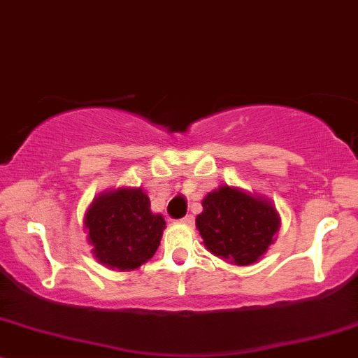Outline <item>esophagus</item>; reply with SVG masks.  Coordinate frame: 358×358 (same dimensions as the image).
<instances>
[{"label": "esophagus", "mask_w": 358, "mask_h": 358, "mask_svg": "<svg viewBox=\"0 0 358 358\" xmlns=\"http://www.w3.org/2000/svg\"><path fill=\"white\" fill-rule=\"evenodd\" d=\"M180 222L186 224V226H193V224H194V217L193 215H186V217H182V219H180Z\"/></svg>", "instance_id": "34e87169"}]
</instances>
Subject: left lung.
I'll list each match as a JSON object with an SVG mask.
<instances>
[{"mask_svg":"<svg viewBox=\"0 0 358 358\" xmlns=\"http://www.w3.org/2000/svg\"><path fill=\"white\" fill-rule=\"evenodd\" d=\"M196 227L205 248L229 264L250 265L267 252L279 229V215L265 200L222 186L206 194Z\"/></svg>","mask_w":358,"mask_h":358,"instance_id":"obj_1","label":"left lung"}]
</instances>
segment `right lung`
<instances>
[{
    "mask_svg": "<svg viewBox=\"0 0 358 358\" xmlns=\"http://www.w3.org/2000/svg\"><path fill=\"white\" fill-rule=\"evenodd\" d=\"M90 243L99 264L132 271L155 255L165 220L150 210L141 189H117L99 194L86 213Z\"/></svg>",
    "mask_w": 358,
    "mask_h": 358,
    "instance_id": "1",
    "label": "right lung"
}]
</instances>
